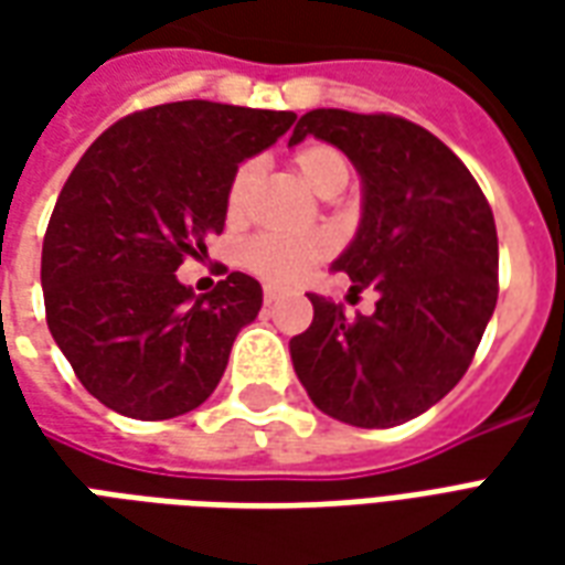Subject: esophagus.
<instances>
[{
    "label": "esophagus",
    "mask_w": 565,
    "mask_h": 565,
    "mask_svg": "<svg viewBox=\"0 0 565 565\" xmlns=\"http://www.w3.org/2000/svg\"><path fill=\"white\" fill-rule=\"evenodd\" d=\"M278 299H281V290H278V287H266V290H263V302H266V306L278 302Z\"/></svg>",
    "instance_id": "esophagus-1"
}]
</instances>
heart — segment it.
<instances>
[{"label":"heart","mask_w":565,"mask_h":565,"mask_svg":"<svg viewBox=\"0 0 565 565\" xmlns=\"http://www.w3.org/2000/svg\"><path fill=\"white\" fill-rule=\"evenodd\" d=\"M299 181L318 196H339L348 184V160L330 145H306L294 153ZM259 166L254 160L235 169L226 190V217L238 221L247 209L250 190L257 184ZM327 235H257L242 247V263L271 284L302 281L320 259L330 254Z\"/></svg>","instance_id":"1"}]
</instances>
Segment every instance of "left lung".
<instances>
[{"label": "left lung", "mask_w": 565, "mask_h": 565, "mask_svg": "<svg viewBox=\"0 0 565 565\" xmlns=\"http://www.w3.org/2000/svg\"><path fill=\"white\" fill-rule=\"evenodd\" d=\"M306 136L339 148L363 184V211L332 271L351 294L379 290L372 318H344L308 294L315 320L290 339L296 379L323 415L363 429L399 426L448 396L472 363L497 308L493 211L460 157L393 115L315 108Z\"/></svg>", "instance_id": "left-lung-1"}]
</instances>
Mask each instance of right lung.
I'll list each match as a JSON object with an SVG mask.
<instances>
[{"label": "right lung", "instance_id": "obj_1", "mask_svg": "<svg viewBox=\"0 0 565 565\" xmlns=\"http://www.w3.org/2000/svg\"><path fill=\"white\" fill-rule=\"evenodd\" d=\"M294 120L205 99L157 105L105 129L72 169L44 233V311L81 384L111 412L166 420L214 393L263 287L230 271L196 296L174 271L223 233L235 169Z\"/></svg>", "mask_w": 565, "mask_h": 565}]
</instances>
